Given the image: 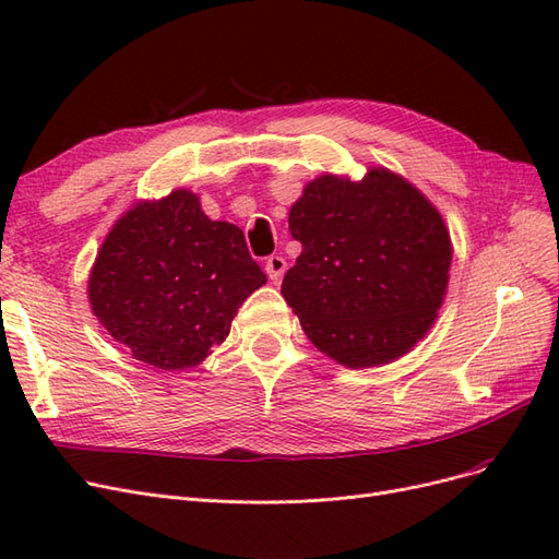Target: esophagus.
<instances>
[{
  "mask_svg": "<svg viewBox=\"0 0 559 559\" xmlns=\"http://www.w3.org/2000/svg\"><path fill=\"white\" fill-rule=\"evenodd\" d=\"M284 270H286V261H284L282 257H270V259L265 261V273H267V277L273 280L275 284L282 280Z\"/></svg>",
  "mask_w": 559,
  "mask_h": 559,
  "instance_id": "obj_1",
  "label": "esophagus"
}]
</instances>
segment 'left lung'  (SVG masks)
<instances>
[{
  "label": "left lung",
  "mask_w": 559,
  "mask_h": 559,
  "mask_svg": "<svg viewBox=\"0 0 559 559\" xmlns=\"http://www.w3.org/2000/svg\"><path fill=\"white\" fill-rule=\"evenodd\" d=\"M289 230L302 251L282 296L319 352L370 368L427 335L445 298L452 242L411 181L384 167L359 181L321 175L292 205Z\"/></svg>",
  "instance_id": "8db88e82"
}]
</instances>
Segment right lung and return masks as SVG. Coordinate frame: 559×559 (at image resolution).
I'll list each match as a JSON object with an SVG mask.
<instances>
[{"mask_svg":"<svg viewBox=\"0 0 559 559\" xmlns=\"http://www.w3.org/2000/svg\"><path fill=\"white\" fill-rule=\"evenodd\" d=\"M263 284L245 233L212 222L200 198L179 189L118 218L97 251L88 298L134 359L186 370L226 341L238 308Z\"/></svg>","mask_w":559,"mask_h":559,"instance_id":"1","label":"right lung"}]
</instances>
